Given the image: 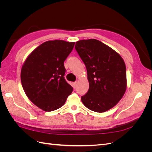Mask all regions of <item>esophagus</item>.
Returning <instances> with one entry per match:
<instances>
[{
  "instance_id": "esophagus-1",
  "label": "esophagus",
  "mask_w": 152,
  "mask_h": 152,
  "mask_svg": "<svg viewBox=\"0 0 152 152\" xmlns=\"http://www.w3.org/2000/svg\"><path fill=\"white\" fill-rule=\"evenodd\" d=\"M77 82H73V83H72V86H73V88H75L76 86H77Z\"/></svg>"
}]
</instances>
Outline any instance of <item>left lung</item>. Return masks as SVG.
Listing matches in <instances>:
<instances>
[{"label":"left lung","mask_w":152,"mask_h":152,"mask_svg":"<svg viewBox=\"0 0 152 152\" xmlns=\"http://www.w3.org/2000/svg\"><path fill=\"white\" fill-rule=\"evenodd\" d=\"M75 49L85 64L89 88L81 100L96 112H104L115 106L125 93L126 67L116 51L96 39L81 40Z\"/></svg>","instance_id":"8db88e82"}]
</instances>
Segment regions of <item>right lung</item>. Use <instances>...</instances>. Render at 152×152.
Wrapping results in <instances>:
<instances>
[{
	"instance_id": "right-lung-1",
	"label": "right lung",
	"mask_w": 152,
	"mask_h": 152,
	"mask_svg": "<svg viewBox=\"0 0 152 152\" xmlns=\"http://www.w3.org/2000/svg\"><path fill=\"white\" fill-rule=\"evenodd\" d=\"M75 42L49 40L40 45L25 60L21 71L23 88L31 102L45 112L65 104L73 87L65 79L64 61Z\"/></svg>"
}]
</instances>
